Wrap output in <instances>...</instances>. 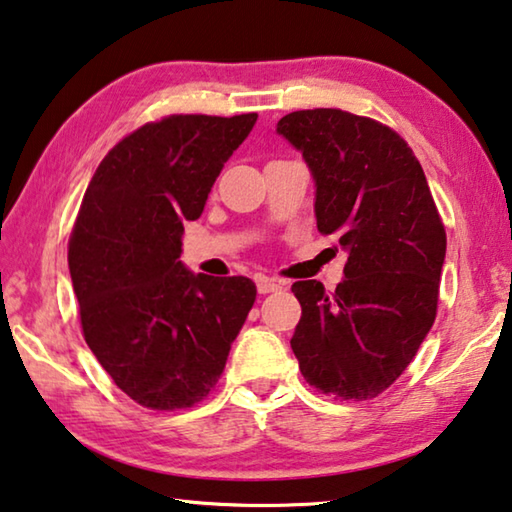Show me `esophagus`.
I'll list each match as a JSON object with an SVG mask.
<instances>
[{"label": "esophagus", "mask_w": 512, "mask_h": 512, "mask_svg": "<svg viewBox=\"0 0 512 512\" xmlns=\"http://www.w3.org/2000/svg\"><path fill=\"white\" fill-rule=\"evenodd\" d=\"M256 288H258V292H261V295H267V292L281 290L283 283L276 281V279H270V276H256Z\"/></svg>", "instance_id": "obj_1"}]
</instances>
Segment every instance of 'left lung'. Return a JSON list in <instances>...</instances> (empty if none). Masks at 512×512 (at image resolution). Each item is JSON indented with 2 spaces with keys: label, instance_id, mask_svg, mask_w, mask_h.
Segmentation results:
<instances>
[{
  "label": "left lung",
  "instance_id": "left-lung-1",
  "mask_svg": "<svg viewBox=\"0 0 512 512\" xmlns=\"http://www.w3.org/2000/svg\"><path fill=\"white\" fill-rule=\"evenodd\" d=\"M276 133L315 181V217L347 251L333 295L297 281L290 347L304 379L340 399H372L399 379L431 331L447 236L413 149L370 117L295 111Z\"/></svg>",
  "mask_w": 512,
  "mask_h": 512
}]
</instances>
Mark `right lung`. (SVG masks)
<instances>
[{"instance_id": "add662e5", "label": "right lung", "mask_w": 512, "mask_h": 512, "mask_svg": "<svg viewBox=\"0 0 512 512\" xmlns=\"http://www.w3.org/2000/svg\"><path fill=\"white\" fill-rule=\"evenodd\" d=\"M256 113L170 115L117 142L92 174L70 263L83 335L117 388L154 410L204 399L254 306L245 276L183 265V220L204 213Z\"/></svg>"}]
</instances>
